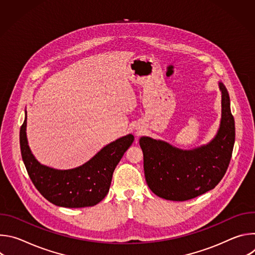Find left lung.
<instances>
[{"label": "left lung", "instance_id": "left-lung-1", "mask_svg": "<svg viewBox=\"0 0 255 255\" xmlns=\"http://www.w3.org/2000/svg\"><path fill=\"white\" fill-rule=\"evenodd\" d=\"M222 119L216 137L205 146L181 150L166 142L142 137L144 174L156 196L170 201H188L214 189L229 166L234 141L235 123L230 99L223 84Z\"/></svg>", "mask_w": 255, "mask_h": 255}]
</instances>
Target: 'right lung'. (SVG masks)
I'll return each instance as SVG.
<instances>
[{
	"instance_id": "add662e5",
	"label": "right lung",
	"mask_w": 255,
	"mask_h": 255,
	"mask_svg": "<svg viewBox=\"0 0 255 255\" xmlns=\"http://www.w3.org/2000/svg\"><path fill=\"white\" fill-rule=\"evenodd\" d=\"M26 124L27 116L20 129V147L30 179L47 201L65 208L92 207L101 202L110 189L115 167L134 141L133 135H126L108 144L84 165L57 170L34 158L28 146Z\"/></svg>"
}]
</instances>
